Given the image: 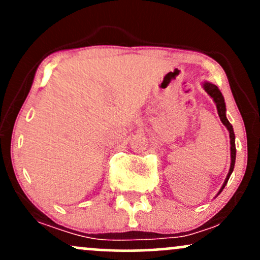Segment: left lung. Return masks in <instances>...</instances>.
Returning a JSON list of instances; mask_svg holds the SVG:
<instances>
[{
    "instance_id": "1",
    "label": "left lung",
    "mask_w": 260,
    "mask_h": 260,
    "mask_svg": "<svg viewBox=\"0 0 260 260\" xmlns=\"http://www.w3.org/2000/svg\"><path fill=\"white\" fill-rule=\"evenodd\" d=\"M203 88H204V90L207 91L211 98H213L214 103L216 104V109H217V113H219L220 120H221L223 126L228 128V131L230 133V144H231V166H230V171L228 174V177H226L225 182H223L221 189L219 190V193H221V190L225 188L226 183H228V181L230 178V176H231L232 171H234V168H235V161H236L235 133H234V128H232L231 123H230L228 117H226V105H225V100H223L221 91L219 90V88H217L215 84H211V83H209V82H205L204 84H203Z\"/></svg>"
}]
</instances>
